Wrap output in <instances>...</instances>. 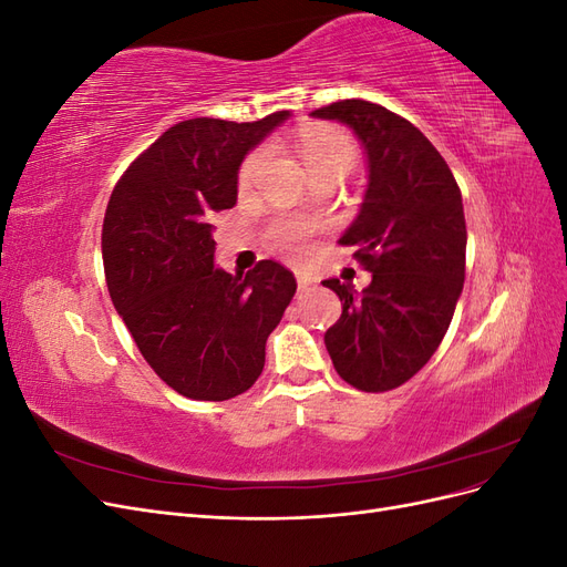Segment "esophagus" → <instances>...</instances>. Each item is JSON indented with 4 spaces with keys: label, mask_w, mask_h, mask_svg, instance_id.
Returning a JSON list of instances; mask_svg holds the SVG:
<instances>
[{
    "label": "esophagus",
    "mask_w": 567,
    "mask_h": 567,
    "mask_svg": "<svg viewBox=\"0 0 567 567\" xmlns=\"http://www.w3.org/2000/svg\"><path fill=\"white\" fill-rule=\"evenodd\" d=\"M315 284H317V279H315V277H310V274H302V271H298V288H300V290L312 288Z\"/></svg>",
    "instance_id": "esophagus-1"
}]
</instances>
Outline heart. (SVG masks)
I'll return each instance as SVG.
<instances>
[{"instance_id": "obj_1", "label": "heart", "mask_w": 567, "mask_h": 567, "mask_svg": "<svg viewBox=\"0 0 567 567\" xmlns=\"http://www.w3.org/2000/svg\"><path fill=\"white\" fill-rule=\"evenodd\" d=\"M298 148H300V158L307 167V173L312 175V179L326 173L348 175L357 163L354 142L346 132L331 125L305 127L298 134ZM267 161H269V148L260 146L241 163V169H238V188H241V192H250L257 177H260L262 167L267 165ZM319 229H321V221L317 219L279 217L269 225L267 238L274 250L290 257V260H300V257L307 252V248H310L312 234Z\"/></svg>"}]
</instances>
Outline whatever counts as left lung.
Wrapping results in <instances>:
<instances>
[{
  "label": "left lung",
  "instance_id": "obj_1",
  "mask_svg": "<svg viewBox=\"0 0 567 567\" xmlns=\"http://www.w3.org/2000/svg\"><path fill=\"white\" fill-rule=\"evenodd\" d=\"M338 120L369 161L364 203L340 246H354L371 284L357 293L323 281L342 315L323 336L338 375L364 392L400 388L447 333L466 277V217L450 165L423 132L379 104L336 101L312 111Z\"/></svg>",
  "mask_w": 567,
  "mask_h": 567
}]
</instances>
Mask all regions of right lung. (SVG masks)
Here are the masks:
<instances>
[{"label":"right lung","mask_w":567,"mask_h":567,"mask_svg":"<svg viewBox=\"0 0 567 567\" xmlns=\"http://www.w3.org/2000/svg\"><path fill=\"white\" fill-rule=\"evenodd\" d=\"M288 111L255 123L194 117L163 132L117 179L101 234L109 293L136 348L188 400L225 402L265 367V346L296 296L284 265L246 277L215 267L210 219L236 205L246 153Z\"/></svg>","instance_id":"add662e5"}]
</instances>
